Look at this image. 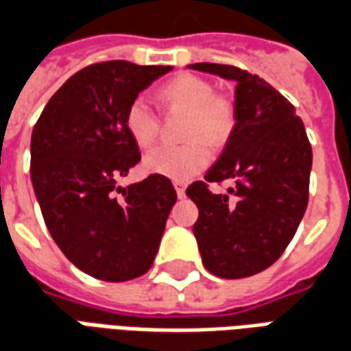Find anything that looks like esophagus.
Masks as SVG:
<instances>
[{
	"instance_id": "obj_1",
	"label": "esophagus",
	"mask_w": 351,
	"mask_h": 351,
	"mask_svg": "<svg viewBox=\"0 0 351 351\" xmlns=\"http://www.w3.org/2000/svg\"><path fill=\"white\" fill-rule=\"evenodd\" d=\"M175 190L178 197H184L186 195V184L184 182H175Z\"/></svg>"
}]
</instances>
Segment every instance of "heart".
I'll list each match as a JSON object with an SVG mask.
<instances>
[{"instance_id": "b5f03b06", "label": "heart", "mask_w": 351, "mask_h": 351, "mask_svg": "<svg viewBox=\"0 0 351 351\" xmlns=\"http://www.w3.org/2000/svg\"><path fill=\"white\" fill-rule=\"evenodd\" d=\"M160 101L167 112H184L180 135L184 145L160 146L146 154L145 169L173 180H190L210 163V148H218L233 133L237 112L228 95L214 93L208 80L182 73L160 88ZM125 130L138 148H150L160 135V118L143 97L131 101L123 114Z\"/></svg>"}]
</instances>
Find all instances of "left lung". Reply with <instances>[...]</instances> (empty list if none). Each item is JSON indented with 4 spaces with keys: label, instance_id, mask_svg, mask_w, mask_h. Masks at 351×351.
<instances>
[{
    "label": "left lung",
    "instance_id": "left-lung-1",
    "mask_svg": "<svg viewBox=\"0 0 351 351\" xmlns=\"http://www.w3.org/2000/svg\"><path fill=\"white\" fill-rule=\"evenodd\" d=\"M191 69L233 79L237 122L205 180L188 186L203 265L220 278H246L284 254L308 205L312 146L295 107L258 75L226 64ZM235 180L228 194L210 184Z\"/></svg>",
    "mask_w": 351,
    "mask_h": 351
}]
</instances>
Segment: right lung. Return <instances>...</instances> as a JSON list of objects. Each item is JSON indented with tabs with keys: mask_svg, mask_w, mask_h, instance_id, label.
<instances>
[{
	"mask_svg": "<svg viewBox=\"0 0 351 351\" xmlns=\"http://www.w3.org/2000/svg\"><path fill=\"white\" fill-rule=\"evenodd\" d=\"M173 69L123 60L97 62L58 90L32 133V182L54 243L75 267L105 282L150 271L176 203L167 176L118 188L141 161L125 108Z\"/></svg>",
	"mask_w": 351,
	"mask_h": 351,
	"instance_id": "right-lung-1",
	"label": "right lung"
}]
</instances>
